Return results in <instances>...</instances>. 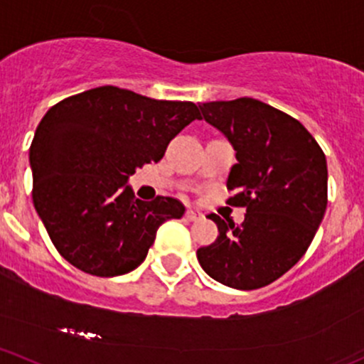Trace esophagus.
I'll list each match as a JSON object with an SVG mask.
<instances>
[{"mask_svg":"<svg viewBox=\"0 0 364 364\" xmlns=\"http://www.w3.org/2000/svg\"><path fill=\"white\" fill-rule=\"evenodd\" d=\"M200 218H202L200 211H195V209H188V211H186V220L188 221H198Z\"/></svg>","mask_w":364,"mask_h":364,"instance_id":"obj_1","label":"esophagus"}]
</instances>
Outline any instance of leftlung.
I'll return each instance as SVG.
<instances>
[{
    "label": "left lung",
    "mask_w": 364,
    "mask_h": 364,
    "mask_svg": "<svg viewBox=\"0 0 364 364\" xmlns=\"http://www.w3.org/2000/svg\"><path fill=\"white\" fill-rule=\"evenodd\" d=\"M202 118L235 150L227 178L240 225L209 214L218 239L197 250L204 272L235 289L270 284L304 256L328 204L326 156L289 114L251 97L198 105Z\"/></svg>",
    "instance_id": "obj_1"
}]
</instances>
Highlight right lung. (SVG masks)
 <instances>
[{
	"label": "right lung",
	"instance_id": "right-lung-1",
	"mask_svg": "<svg viewBox=\"0 0 364 364\" xmlns=\"http://www.w3.org/2000/svg\"><path fill=\"white\" fill-rule=\"evenodd\" d=\"M200 118L188 101H159L106 85L57 102L31 143L33 204L53 246L83 272L114 277L137 269L167 220L185 205L136 198L129 178L159 162L167 144Z\"/></svg>",
	"mask_w": 364,
	"mask_h": 364
}]
</instances>
